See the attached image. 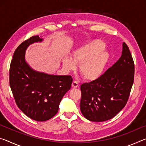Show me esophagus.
I'll return each mask as SVG.
<instances>
[{
    "label": "esophagus",
    "mask_w": 146,
    "mask_h": 146,
    "mask_svg": "<svg viewBox=\"0 0 146 146\" xmlns=\"http://www.w3.org/2000/svg\"><path fill=\"white\" fill-rule=\"evenodd\" d=\"M71 86H72V87L73 88H78V83L76 82V80H74L73 82H72V84H71Z\"/></svg>",
    "instance_id": "1"
}]
</instances>
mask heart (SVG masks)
<instances>
[{
  "label": "heart",
  "instance_id": "1",
  "mask_svg": "<svg viewBox=\"0 0 146 146\" xmlns=\"http://www.w3.org/2000/svg\"><path fill=\"white\" fill-rule=\"evenodd\" d=\"M106 44L100 40H93L82 44L73 51L71 58L63 59V67L73 70L79 64V73L87 81H94L102 75L110 60V54L105 50Z\"/></svg>",
  "mask_w": 146,
  "mask_h": 146
}]
</instances>
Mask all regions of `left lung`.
Listing matches in <instances>:
<instances>
[{"mask_svg":"<svg viewBox=\"0 0 146 146\" xmlns=\"http://www.w3.org/2000/svg\"><path fill=\"white\" fill-rule=\"evenodd\" d=\"M135 65L129 48L122 44V55L97 80L80 86L82 115L93 122H104L125 107L134 82Z\"/></svg>","mask_w":146,"mask_h":146,"instance_id":"left-lung-1","label":"left lung"}]
</instances>
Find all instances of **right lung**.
I'll return each instance as SVG.
<instances>
[{
    "instance_id": "right-lung-1",
    "label": "right lung",
    "mask_w": 146,
    "mask_h": 146,
    "mask_svg": "<svg viewBox=\"0 0 146 146\" xmlns=\"http://www.w3.org/2000/svg\"><path fill=\"white\" fill-rule=\"evenodd\" d=\"M38 35L24 41L15 51L9 68V86L19 108L31 119L46 121L58 112L62 98L70 90V75H53L32 69L25 60L30 44L42 42Z\"/></svg>"
}]
</instances>
